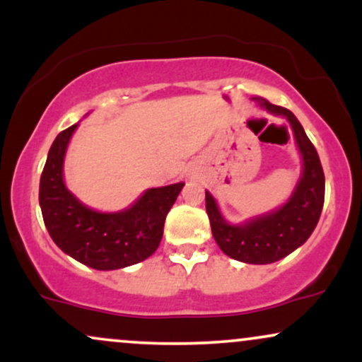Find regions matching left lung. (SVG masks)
I'll return each instance as SVG.
<instances>
[{
	"instance_id": "left-lung-1",
	"label": "left lung",
	"mask_w": 362,
	"mask_h": 362,
	"mask_svg": "<svg viewBox=\"0 0 362 362\" xmlns=\"http://www.w3.org/2000/svg\"><path fill=\"white\" fill-rule=\"evenodd\" d=\"M252 100L289 120L303 158L300 182L284 206L238 226L224 221L209 192H206V211L216 243L228 257L245 264H272L301 247L313 233L325 201V175L317 149L293 112L262 97Z\"/></svg>"
}]
</instances>
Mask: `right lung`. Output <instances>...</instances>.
<instances>
[{
	"label": "right lung",
	"instance_id": "right-lung-1",
	"mask_svg": "<svg viewBox=\"0 0 362 362\" xmlns=\"http://www.w3.org/2000/svg\"><path fill=\"white\" fill-rule=\"evenodd\" d=\"M74 126L54 139L40 175L39 202L54 243L74 260L97 271H114L143 262L156 252L165 219L184 184L148 189L129 209L97 213L66 189L62 163Z\"/></svg>",
	"mask_w": 362,
	"mask_h": 362
}]
</instances>
